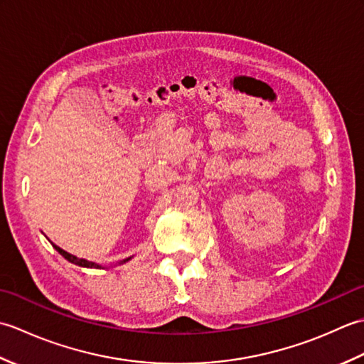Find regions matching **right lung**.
<instances>
[{"mask_svg":"<svg viewBox=\"0 0 364 364\" xmlns=\"http://www.w3.org/2000/svg\"><path fill=\"white\" fill-rule=\"evenodd\" d=\"M51 244H53V242H51ZM53 247H54V249H56L60 255H63V257H64L67 261L73 262V264H76V266H81V267H90V269H100V267H102V266L97 264V262H94V261H87V259H84V258L75 257V255H72V253H68V252L63 250V249H60V247H58L56 244H53ZM129 259H131V258H127V259H123L122 262H127V261H129Z\"/></svg>","mask_w":364,"mask_h":364,"instance_id":"1","label":"right lung"}]
</instances>
